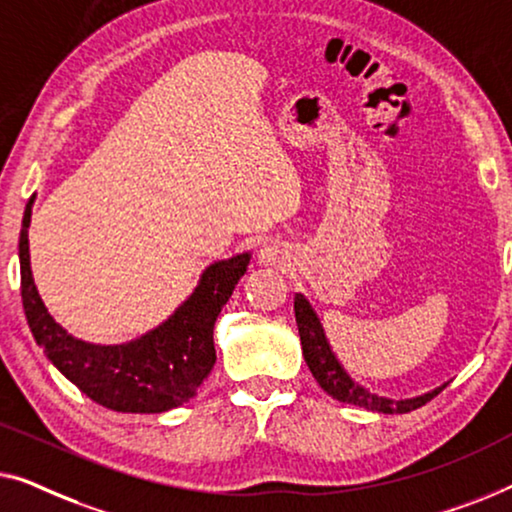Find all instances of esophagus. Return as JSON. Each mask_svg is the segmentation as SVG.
<instances>
[{"instance_id": "1", "label": "esophagus", "mask_w": 512, "mask_h": 512, "mask_svg": "<svg viewBox=\"0 0 512 512\" xmlns=\"http://www.w3.org/2000/svg\"><path fill=\"white\" fill-rule=\"evenodd\" d=\"M259 264L264 266H285L287 264V253L278 243H266V246L259 248Z\"/></svg>"}]
</instances>
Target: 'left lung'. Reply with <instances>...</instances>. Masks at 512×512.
Returning a JSON list of instances; mask_svg holds the SVG:
<instances>
[{"mask_svg":"<svg viewBox=\"0 0 512 512\" xmlns=\"http://www.w3.org/2000/svg\"><path fill=\"white\" fill-rule=\"evenodd\" d=\"M294 318H297L301 350H304L308 369H311L313 378L318 380L322 390H325L329 397H334L336 401L352 403V406H359L366 410H376V413L394 415V413H410V410L424 406V403L431 401L436 394H441L445 387H448V383H445L427 394H420V397L399 399V401L373 394L371 390H366V387L355 383V380L348 376V371L343 369L341 362H338L325 336V329H322L318 313L313 311L311 301H308L304 294H294Z\"/></svg>","mask_w":512,"mask_h":512,"instance_id":"1","label":"left lung"}]
</instances>
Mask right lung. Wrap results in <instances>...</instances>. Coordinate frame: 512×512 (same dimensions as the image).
Returning a JSON list of instances; mask_svg holds the SVG:
<instances>
[{
    "label": "right lung",
    "instance_id": "obj_1",
    "mask_svg": "<svg viewBox=\"0 0 512 512\" xmlns=\"http://www.w3.org/2000/svg\"><path fill=\"white\" fill-rule=\"evenodd\" d=\"M34 197L20 229V294L27 325L46 357L85 397L118 413H164L197 394L215 364L213 327L250 264V253L206 266L197 287L160 327L120 345L81 341L43 306L32 278L30 239Z\"/></svg>",
    "mask_w": 512,
    "mask_h": 512
}]
</instances>
